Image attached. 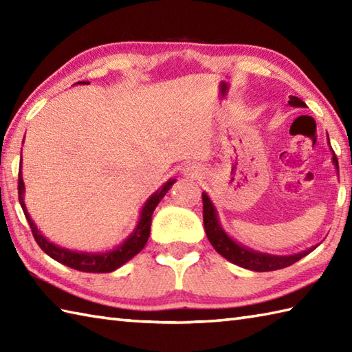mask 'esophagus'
<instances>
[{"label": "esophagus", "mask_w": 352, "mask_h": 352, "mask_svg": "<svg viewBox=\"0 0 352 352\" xmlns=\"http://www.w3.org/2000/svg\"><path fill=\"white\" fill-rule=\"evenodd\" d=\"M203 169H201L199 164L197 163H189L186 164V166L183 168V175L184 177H189V178H193V177H199L203 172H201Z\"/></svg>", "instance_id": "esophagus-1"}]
</instances>
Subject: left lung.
Here are the masks:
<instances>
[{"label": "left lung", "mask_w": 352, "mask_h": 352, "mask_svg": "<svg viewBox=\"0 0 352 352\" xmlns=\"http://www.w3.org/2000/svg\"><path fill=\"white\" fill-rule=\"evenodd\" d=\"M289 106L290 107H307L302 100L298 98V96L290 95L289 96ZM330 142V139H328ZM333 164L336 168V172L339 175V163L338 157L333 153ZM203 218H204V228L206 234L208 237V242L212 243L213 248L218 251L223 258H227L231 263H234L245 269H251V271L256 272H267V271H276V269L287 267L294 265L295 261L301 260L302 257L307 256L316 246H311L309 250H304L296 254H289V256H275V254H267L250 248L241 242L234 241L231 237L226 228L222 227L218 210H216V206L213 201L208 197L207 192H203Z\"/></svg>", "instance_id": "8db88e82"}]
</instances>
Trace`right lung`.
<instances>
[{
	"label": "right lung",
	"mask_w": 352,
	"mask_h": 352,
	"mask_svg": "<svg viewBox=\"0 0 352 352\" xmlns=\"http://www.w3.org/2000/svg\"><path fill=\"white\" fill-rule=\"evenodd\" d=\"M76 85H89V81H78ZM22 144H24V142H22ZM175 182H177L175 178H169L166 183H163L160 188L145 201L144 206L140 208L139 221L136 223V227H134L131 233L126 236V239L122 243H119L111 250L98 251V252L65 248V246L52 243L50 239H47L41 233V230L36 227L34 221L32 219V216H30L25 201H24L25 184H24V180H22V157H21V164H19L18 195H19V204L22 207V210H24L25 218L30 223V228H32L36 242L41 246L43 252H47L51 258H54L56 261H58V263L69 266L72 269H77V271L100 274V272L116 271L118 267L125 265L126 261H130L134 256H136V254H139L142 250H144V246L148 242L149 231H151V219H153V213L155 210V207L163 199V197L166 195L168 190L172 188V184Z\"/></svg>",
	"instance_id": "1"
}]
</instances>
